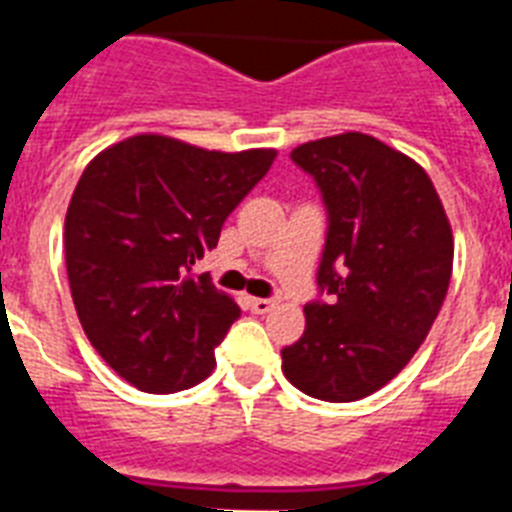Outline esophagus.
I'll list each match as a JSON object with an SVG mask.
<instances>
[{
  "label": "esophagus",
  "mask_w": 512,
  "mask_h": 512,
  "mask_svg": "<svg viewBox=\"0 0 512 512\" xmlns=\"http://www.w3.org/2000/svg\"><path fill=\"white\" fill-rule=\"evenodd\" d=\"M249 308L255 313H268L276 308V300L273 297H249Z\"/></svg>",
  "instance_id": "1"
}]
</instances>
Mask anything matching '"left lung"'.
Returning a JSON list of instances; mask_svg holds the SVG:
<instances>
[{"label":"left lung","mask_w":512,"mask_h":512,"mask_svg":"<svg viewBox=\"0 0 512 512\" xmlns=\"http://www.w3.org/2000/svg\"><path fill=\"white\" fill-rule=\"evenodd\" d=\"M292 162L327 207L319 289L303 337L281 350L297 390L358 401L388 385L428 337L452 279L454 239L428 172L364 132L311 140Z\"/></svg>","instance_id":"8db88e82"}]
</instances>
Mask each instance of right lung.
Returning <instances> with one entry per match:
<instances>
[{
    "label": "right lung",
    "instance_id": "obj_1",
    "mask_svg": "<svg viewBox=\"0 0 512 512\" xmlns=\"http://www.w3.org/2000/svg\"><path fill=\"white\" fill-rule=\"evenodd\" d=\"M273 159L146 132L87 164L66 212L68 284L84 335L122 380L175 393L212 374L241 311L193 265Z\"/></svg>",
    "mask_w": 512,
    "mask_h": 512
}]
</instances>
